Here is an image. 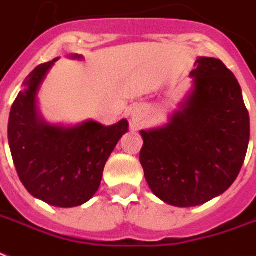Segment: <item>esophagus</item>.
<instances>
[{
	"mask_svg": "<svg viewBox=\"0 0 256 256\" xmlns=\"http://www.w3.org/2000/svg\"><path fill=\"white\" fill-rule=\"evenodd\" d=\"M136 116H132V122H136Z\"/></svg>",
	"mask_w": 256,
	"mask_h": 256,
	"instance_id": "obj_1",
	"label": "esophagus"
}]
</instances>
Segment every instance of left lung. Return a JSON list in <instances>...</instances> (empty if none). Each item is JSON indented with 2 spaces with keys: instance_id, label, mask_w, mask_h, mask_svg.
Segmentation results:
<instances>
[{
  "instance_id": "left-lung-1",
  "label": "left lung",
  "mask_w": 256,
  "mask_h": 256,
  "mask_svg": "<svg viewBox=\"0 0 256 256\" xmlns=\"http://www.w3.org/2000/svg\"><path fill=\"white\" fill-rule=\"evenodd\" d=\"M194 88L161 128L142 130L140 161L153 193L174 206H196L227 190L244 162L250 116L226 64L200 58Z\"/></svg>"
}]
</instances>
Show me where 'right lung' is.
<instances>
[{
    "label": "right lung",
    "instance_id": "add662e5",
    "mask_svg": "<svg viewBox=\"0 0 256 256\" xmlns=\"http://www.w3.org/2000/svg\"><path fill=\"white\" fill-rule=\"evenodd\" d=\"M80 58V56H72ZM58 58L40 64L24 82L10 108L8 138L20 180L46 204L71 208L88 202L99 189L103 169L128 124L112 126L88 120L75 128L42 122L36 110L37 90Z\"/></svg>",
    "mask_w": 256,
    "mask_h": 256
}]
</instances>
